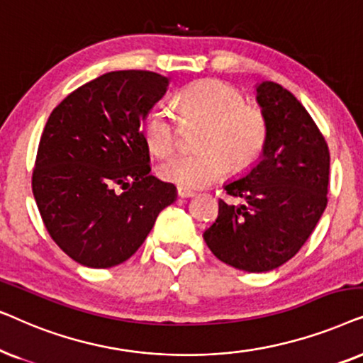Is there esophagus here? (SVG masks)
I'll return each mask as SVG.
<instances>
[{
	"mask_svg": "<svg viewBox=\"0 0 363 363\" xmlns=\"http://www.w3.org/2000/svg\"><path fill=\"white\" fill-rule=\"evenodd\" d=\"M177 196L182 197V199H189V197L194 196V192H192L191 189H187V187L177 186Z\"/></svg>",
	"mask_w": 363,
	"mask_h": 363,
	"instance_id": "1",
	"label": "esophagus"
}]
</instances>
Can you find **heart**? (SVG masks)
<instances>
[{"instance_id":"b5f03b06","label":"heart","mask_w":363,"mask_h":363,"mask_svg":"<svg viewBox=\"0 0 363 363\" xmlns=\"http://www.w3.org/2000/svg\"><path fill=\"white\" fill-rule=\"evenodd\" d=\"M186 123H206L197 139L201 149L169 157L159 166L164 181L182 187H202L219 179L229 164L244 169L252 164L267 143V119L262 109L249 104L244 93L225 81L202 79L179 94ZM147 146L159 156L179 144L181 119L169 106H156L143 125Z\"/></svg>"}]
</instances>
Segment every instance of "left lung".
Here are the masks:
<instances>
[{"instance_id": "obj_1", "label": "left lung", "mask_w": 363, "mask_h": 363, "mask_svg": "<svg viewBox=\"0 0 363 363\" xmlns=\"http://www.w3.org/2000/svg\"><path fill=\"white\" fill-rule=\"evenodd\" d=\"M257 101L269 128L262 159L224 186L244 204L220 199L204 232L217 259L245 272L277 269L301 250L327 207L330 171L325 138L291 91L264 81Z\"/></svg>"}]
</instances>
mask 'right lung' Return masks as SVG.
<instances>
[{
	"mask_svg": "<svg viewBox=\"0 0 363 363\" xmlns=\"http://www.w3.org/2000/svg\"><path fill=\"white\" fill-rule=\"evenodd\" d=\"M167 86L152 71H111L72 91L48 119L33 194L51 239L81 265L128 260L176 201L174 184L149 174L141 129Z\"/></svg>",
	"mask_w": 363,
	"mask_h": 363,
	"instance_id": "1",
	"label": "right lung"
}]
</instances>
